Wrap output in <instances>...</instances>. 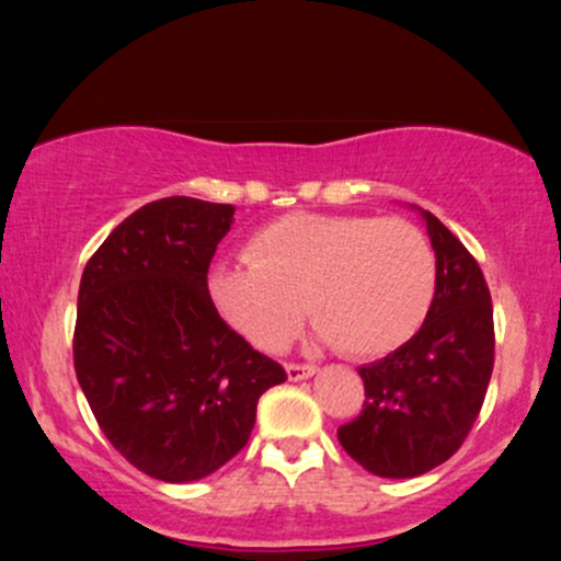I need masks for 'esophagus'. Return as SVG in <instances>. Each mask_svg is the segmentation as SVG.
Instances as JSON below:
<instances>
[{
	"mask_svg": "<svg viewBox=\"0 0 561 561\" xmlns=\"http://www.w3.org/2000/svg\"><path fill=\"white\" fill-rule=\"evenodd\" d=\"M317 375V366L313 364H287V377L293 379V382H298V379H308Z\"/></svg>",
	"mask_w": 561,
	"mask_h": 561,
	"instance_id": "esophagus-1",
	"label": "esophagus"
}]
</instances>
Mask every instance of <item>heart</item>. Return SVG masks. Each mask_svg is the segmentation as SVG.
<instances>
[{
    "instance_id": "b5f03b06",
    "label": "heart",
    "mask_w": 561,
    "mask_h": 561,
    "mask_svg": "<svg viewBox=\"0 0 561 561\" xmlns=\"http://www.w3.org/2000/svg\"><path fill=\"white\" fill-rule=\"evenodd\" d=\"M435 253L403 218L293 214L255 231L248 259L221 261L208 289L224 319L261 351H279L306 317L347 356L401 347L435 298Z\"/></svg>"
}]
</instances>
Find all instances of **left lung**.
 I'll return each instance as SVG.
<instances>
[{"mask_svg": "<svg viewBox=\"0 0 561 561\" xmlns=\"http://www.w3.org/2000/svg\"><path fill=\"white\" fill-rule=\"evenodd\" d=\"M435 250V298L420 332L364 364L362 414L340 446L377 478H420L461 448L493 371V302L472 253L430 210L416 208Z\"/></svg>", "mask_w": 561, "mask_h": 561, "instance_id": "8db88e82", "label": "left lung"}]
</instances>
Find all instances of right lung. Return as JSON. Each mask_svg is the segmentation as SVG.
Instances as JSON below:
<instances>
[{"instance_id": "add662e5", "label": "right lung", "mask_w": 561, "mask_h": 561, "mask_svg": "<svg viewBox=\"0 0 561 561\" xmlns=\"http://www.w3.org/2000/svg\"><path fill=\"white\" fill-rule=\"evenodd\" d=\"M234 205L163 197L111 231L83 268L73 366L100 430L150 478H208L250 440L287 375L218 317L208 266Z\"/></svg>"}]
</instances>
